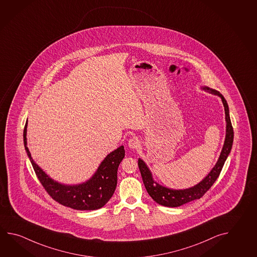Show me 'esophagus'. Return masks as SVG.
<instances>
[{"mask_svg": "<svg viewBox=\"0 0 257 257\" xmlns=\"http://www.w3.org/2000/svg\"><path fill=\"white\" fill-rule=\"evenodd\" d=\"M128 147L132 149H137L140 147V141L137 137H133L128 140Z\"/></svg>", "mask_w": 257, "mask_h": 257, "instance_id": "esophagus-1", "label": "esophagus"}]
</instances>
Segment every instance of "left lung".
I'll list each match as a JSON object with an SVG mask.
<instances>
[{
  "instance_id": "left-lung-1",
  "label": "left lung",
  "mask_w": 257,
  "mask_h": 257,
  "mask_svg": "<svg viewBox=\"0 0 257 257\" xmlns=\"http://www.w3.org/2000/svg\"><path fill=\"white\" fill-rule=\"evenodd\" d=\"M201 89L205 91H208L211 94L219 96L224 106L225 110L226 120V135L225 140L223 147L221 149L220 157L217 163L215 164L213 168L199 183L195 185L191 188L185 189H169L167 187H164L162 185L157 183L153 178L152 172L147 167V164L144 162V160L139 158L138 159V167L141 172L143 182L145 184V187L147 189V192L150 195L157 203L166 206V207H179L181 205L186 204L195 199H200L204 195L210 187L214 184L216 179L219 177L221 169L223 168V165L225 163L227 157L231 150L232 143H233V129L231 126L230 119V111L229 106L226 101L224 97L220 94L219 91L213 89H210L207 86L201 87Z\"/></svg>"
}]
</instances>
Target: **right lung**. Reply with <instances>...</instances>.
<instances>
[{
    "mask_svg": "<svg viewBox=\"0 0 257 257\" xmlns=\"http://www.w3.org/2000/svg\"><path fill=\"white\" fill-rule=\"evenodd\" d=\"M27 120L24 129L25 148L37 178L52 199L66 207L79 210H98L110 200L117 186L118 167L125 155L123 146L107 155L93 176L87 181L77 185H66L50 178L34 161L27 147Z\"/></svg>",
    "mask_w": 257,
    "mask_h": 257,
    "instance_id": "1",
    "label": "right lung"
}]
</instances>
